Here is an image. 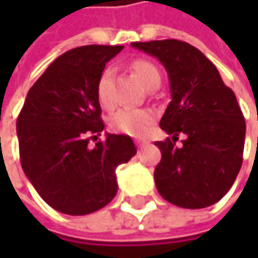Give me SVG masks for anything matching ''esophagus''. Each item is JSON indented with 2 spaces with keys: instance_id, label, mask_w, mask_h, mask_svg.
Wrapping results in <instances>:
<instances>
[{
  "instance_id": "esophagus-1",
  "label": "esophagus",
  "mask_w": 258,
  "mask_h": 258,
  "mask_svg": "<svg viewBox=\"0 0 258 258\" xmlns=\"http://www.w3.org/2000/svg\"><path fill=\"white\" fill-rule=\"evenodd\" d=\"M134 143H136V146H137V148H143V146H146V145H148V142H146V140H142V139L134 140Z\"/></svg>"
}]
</instances>
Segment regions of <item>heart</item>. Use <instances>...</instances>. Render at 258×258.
Segmentation results:
<instances>
[{"instance_id":"b5f03b06","label":"heart","mask_w":258,"mask_h":258,"mask_svg":"<svg viewBox=\"0 0 258 258\" xmlns=\"http://www.w3.org/2000/svg\"><path fill=\"white\" fill-rule=\"evenodd\" d=\"M131 70L134 72L136 78L140 80V83L146 88L155 82H160V72L152 62L146 59L133 61ZM109 83H110V72L106 70L100 76L98 83H97V97H98L100 104L104 107H109L112 103L110 94H109ZM152 122H154V113L145 109H121L110 119L112 128L131 137L145 136L148 130L151 128Z\"/></svg>"}]
</instances>
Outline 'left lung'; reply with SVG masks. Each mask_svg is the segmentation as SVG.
I'll return each mask as SVG.
<instances>
[{
    "mask_svg": "<svg viewBox=\"0 0 258 258\" xmlns=\"http://www.w3.org/2000/svg\"><path fill=\"white\" fill-rule=\"evenodd\" d=\"M164 66L172 101L160 127L172 139L155 142L161 151L154 179L169 203L185 209L208 208L232 188L245 143V118L236 95L217 67L194 46L180 40L136 41ZM180 132L187 136L176 146Z\"/></svg>",
    "mask_w": 258,
    "mask_h": 258,
    "instance_id": "8db88e82",
    "label": "left lung"
}]
</instances>
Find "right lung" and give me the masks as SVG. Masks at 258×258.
<instances>
[{"label": "right lung", "mask_w": 258, "mask_h": 258, "mask_svg": "<svg viewBox=\"0 0 258 258\" xmlns=\"http://www.w3.org/2000/svg\"><path fill=\"white\" fill-rule=\"evenodd\" d=\"M124 46L89 44L58 56L28 91L18 116L21 164L40 197L67 215L92 214L116 196V167L137 149L130 136L104 130L97 83Z\"/></svg>", "instance_id": "obj_1"}]
</instances>
